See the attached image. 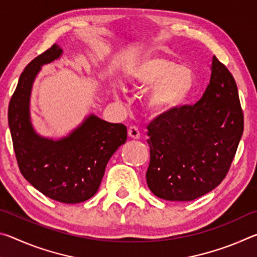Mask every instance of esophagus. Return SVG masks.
I'll list each match as a JSON object with an SVG mask.
<instances>
[{
    "instance_id": "obj_1",
    "label": "esophagus",
    "mask_w": 257,
    "mask_h": 257,
    "mask_svg": "<svg viewBox=\"0 0 257 257\" xmlns=\"http://www.w3.org/2000/svg\"><path fill=\"white\" fill-rule=\"evenodd\" d=\"M128 136L130 138L138 139L141 137V132H139V129L136 127V125H132V127H129L128 129Z\"/></svg>"
}]
</instances>
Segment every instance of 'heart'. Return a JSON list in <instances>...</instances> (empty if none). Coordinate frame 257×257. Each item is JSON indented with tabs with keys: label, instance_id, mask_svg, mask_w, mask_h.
<instances>
[{
	"label": "heart",
	"instance_id": "heart-1",
	"mask_svg": "<svg viewBox=\"0 0 257 257\" xmlns=\"http://www.w3.org/2000/svg\"><path fill=\"white\" fill-rule=\"evenodd\" d=\"M125 78L133 89L152 86L147 94V105L155 111L180 105L193 92L196 81L193 69L163 54L143 56L130 66Z\"/></svg>",
	"mask_w": 257,
	"mask_h": 257
}]
</instances>
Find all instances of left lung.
Here are the masks:
<instances>
[{"label":"left lung","instance_id":"8db88e82","mask_svg":"<svg viewBox=\"0 0 257 257\" xmlns=\"http://www.w3.org/2000/svg\"><path fill=\"white\" fill-rule=\"evenodd\" d=\"M146 181L155 196L193 201L227 176L243 132V114L231 72L213 56L210 84L194 105L162 113L147 125Z\"/></svg>","mask_w":257,"mask_h":257}]
</instances>
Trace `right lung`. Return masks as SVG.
<instances>
[{
    "instance_id": "add662e5",
    "label": "right lung",
    "mask_w": 257,
    "mask_h": 257,
    "mask_svg": "<svg viewBox=\"0 0 257 257\" xmlns=\"http://www.w3.org/2000/svg\"><path fill=\"white\" fill-rule=\"evenodd\" d=\"M61 53V47L53 44L28 63L9 103L8 119L25 179L54 201L76 204L96 194L108 160L127 141V128L92 114L60 141L43 138L34 132L29 118L33 81L43 64L58 59Z\"/></svg>"
}]
</instances>
